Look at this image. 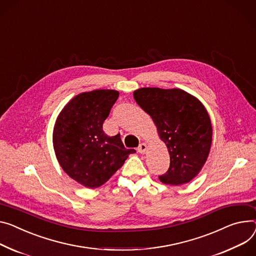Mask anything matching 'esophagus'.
<instances>
[{"instance_id": "34e87169", "label": "esophagus", "mask_w": 256, "mask_h": 256, "mask_svg": "<svg viewBox=\"0 0 256 256\" xmlns=\"http://www.w3.org/2000/svg\"><path fill=\"white\" fill-rule=\"evenodd\" d=\"M146 148H148V146H146V144H140V146L137 148V152H138L140 154H146Z\"/></svg>"}]
</instances>
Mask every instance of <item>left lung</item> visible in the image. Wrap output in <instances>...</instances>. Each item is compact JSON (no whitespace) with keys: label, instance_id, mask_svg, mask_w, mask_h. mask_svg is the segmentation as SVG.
<instances>
[{"label":"left lung","instance_id":"left-lung-1","mask_svg":"<svg viewBox=\"0 0 256 256\" xmlns=\"http://www.w3.org/2000/svg\"><path fill=\"white\" fill-rule=\"evenodd\" d=\"M134 100L156 126L170 154L166 184L190 182L204 166L212 142L210 116L202 102L182 89L140 88Z\"/></svg>","mask_w":256,"mask_h":256}]
</instances>
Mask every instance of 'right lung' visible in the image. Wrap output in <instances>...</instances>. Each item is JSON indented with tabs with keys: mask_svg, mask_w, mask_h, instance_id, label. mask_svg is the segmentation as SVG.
Masks as SVG:
<instances>
[{
	"mask_svg": "<svg viewBox=\"0 0 256 256\" xmlns=\"http://www.w3.org/2000/svg\"><path fill=\"white\" fill-rule=\"evenodd\" d=\"M119 97L116 90H94L74 96L54 125L56 158L70 178L88 188L106 184L135 150L125 148L120 134L108 136L102 124Z\"/></svg>",
	"mask_w": 256,
	"mask_h": 256,
	"instance_id": "add662e5",
	"label": "right lung"
}]
</instances>
